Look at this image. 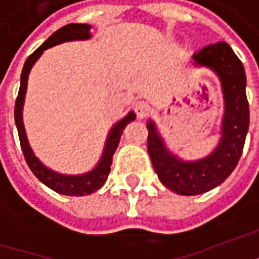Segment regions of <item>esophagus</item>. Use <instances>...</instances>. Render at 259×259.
Returning a JSON list of instances; mask_svg holds the SVG:
<instances>
[{"mask_svg": "<svg viewBox=\"0 0 259 259\" xmlns=\"http://www.w3.org/2000/svg\"><path fill=\"white\" fill-rule=\"evenodd\" d=\"M134 111L135 114H137V116L143 119V118H145V116L148 115V112H150V105L147 104L145 101H138V102H135Z\"/></svg>", "mask_w": 259, "mask_h": 259, "instance_id": "obj_1", "label": "esophagus"}]
</instances>
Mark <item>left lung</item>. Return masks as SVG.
I'll list each match as a JSON object with an SVG mask.
<instances>
[{
    "instance_id": "obj_1",
    "label": "left lung",
    "mask_w": 259,
    "mask_h": 259,
    "mask_svg": "<svg viewBox=\"0 0 259 259\" xmlns=\"http://www.w3.org/2000/svg\"><path fill=\"white\" fill-rule=\"evenodd\" d=\"M197 66H207L219 76L225 99L222 138L212 154L197 161H183L168 153L155 125L147 124V148L160 182L177 194H202L224 183L238 164L249 128L246 76L241 60L225 41L204 46L193 55Z\"/></svg>"
}]
</instances>
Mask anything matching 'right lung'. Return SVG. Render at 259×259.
<instances>
[{
	"label": "right lung",
	"mask_w": 259,
	"mask_h": 259,
	"mask_svg": "<svg viewBox=\"0 0 259 259\" xmlns=\"http://www.w3.org/2000/svg\"><path fill=\"white\" fill-rule=\"evenodd\" d=\"M91 25L88 24H67L62 28H59L56 33L50 35L46 40L43 45L40 46L35 50L33 55L28 56V59L25 60L23 72H21V83H20V91H18V96L15 99V108H14V118L15 125L18 130V137H20V144H21V150L24 154L25 161L30 167V170L33 171L35 177L46 184L47 187H50L52 190H55L57 193L66 194V196H85V194H91L96 192L98 189H101L104 183L108 179V174L111 171V164H112V157H114L115 150L119 144L121 135L124 133L125 126L130 124L131 121L135 119L134 112L125 116L124 119H121L118 124L114 125V128L111 130L109 137L106 140V145H105L104 154L99 161V164L95 167L92 171L82 174V176H65V174H59L49 170L47 167L41 164L37 157H34L27 137H25L24 125H23V104H24L25 89H27V80H28V73L31 70V67L35 63V60L41 56L46 49L53 47L56 45H60L63 41H72V40H86L91 37Z\"/></svg>",
	"instance_id": "add662e5"
}]
</instances>
